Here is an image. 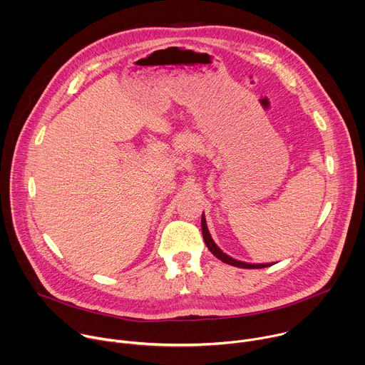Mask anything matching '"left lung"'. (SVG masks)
Returning <instances> with one entry per match:
<instances>
[{
	"mask_svg": "<svg viewBox=\"0 0 365 365\" xmlns=\"http://www.w3.org/2000/svg\"><path fill=\"white\" fill-rule=\"evenodd\" d=\"M202 235H203V240L206 247L209 248V251L217 258L220 259L222 262L227 264V265H233V267H237V268H247V269H259V268H267V267H271L272 264H247V262H240V261H236L230 257H227L226 254H223L217 245L213 242L209 230H207V226H206V219H205V215H202Z\"/></svg>",
	"mask_w": 365,
	"mask_h": 365,
	"instance_id": "8db88e82",
	"label": "left lung"
}]
</instances>
